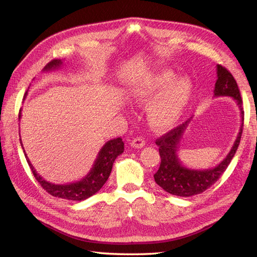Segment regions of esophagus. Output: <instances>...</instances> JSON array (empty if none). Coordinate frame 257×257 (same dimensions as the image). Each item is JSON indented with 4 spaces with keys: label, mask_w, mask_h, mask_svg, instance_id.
I'll return each mask as SVG.
<instances>
[{
    "label": "esophagus",
    "mask_w": 257,
    "mask_h": 257,
    "mask_svg": "<svg viewBox=\"0 0 257 257\" xmlns=\"http://www.w3.org/2000/svg\"><path fill=\"white\" fill-rule=\"evenodd\" d=\"M145 145H146V142L143 137H136L131 142V146L135 148V149H141V148H143Z\"/></svg>",
    "instance_id": "esophagus-1"
}]
</instances>
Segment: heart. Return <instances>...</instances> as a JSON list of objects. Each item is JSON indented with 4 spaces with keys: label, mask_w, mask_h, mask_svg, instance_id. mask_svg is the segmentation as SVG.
Returning a JSON list of instances; mask_svg holds the SVG:
<instances>
[{
    "label": "heart",
    "mask_w": 257,
    "mask_h": 257,
    "mask_svg": "<svg viewBox=\"0 0 257 257\" xmlns=\"http://www.w3.org/2000/svg\"><path fill=\"white\" fill-rule=\"evenodd\" d=\"M172 69H162L133 90L136 103L148 105V119L159 131L177 125L188 108L193 94V83L188 77L177 78Z\"/></svg>",
    "instance_id": "obj_1"
}]
</instances>
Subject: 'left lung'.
<instances>
[{"label":"left lung","mask_w":257,"mask_h":257,"mask_svg":"<svg viewBox=\"0 0 257 257\" xmlns=\"http://www.w3.org/2000/svg\"><path fill=\"white\" fill-rule=\"evenodd\" d=\"M217 79L214 85V96H228L234 98L240 110L241 126L236 141L230 151L219 165L209 169H192L185 167L178 158V149L185 130L188 128L191 119L170 130L165 135L158 138L157 146L161 157L160 168L154 175V180L161 188L176 196L190 197L203 193L214 184L226 170L230 161L238 149L243 128L242 99H241L238 84L232 75L222 65H216Z\"/></svg>","instance_id":"obj_1"}]
</instances>
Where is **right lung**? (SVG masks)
<instances>
[{"mask_svg": "<svg viewBox=\"0 0 257 257\" xmlns=\"http://www.w3.org/2000/svg\"><path fill=\"white\" fill-rule=\"evenodd\" d=\"M63 62L62 60H52L51 62L44 67L43 71H53V69H58ZM27 93L25 94V97L27 96ZM21 118V109L19 111V119ZM20 144L23 149V146L20 139ZM124 151V143L122 142V139L120 137L111 139V141L107 142L100 151L98 152L97 158L93 164V167L91 168L90 173L85 176L83 179H81L80 181L73 182V183H68V184H53L51 182L46 181L45 179H43L40 175L36 173V170L34 169L33 165L31 164V162L29 158L27 157L26 151L23 149V152H25V157L27 159L28 164L32 170V173L35 177L36 180L40 182L41 186L46 190V192H48L50 195L54 197H59V198H63V199H68V200H84L92 195H94L95 193H97L102 186L106 183L107 179L109 178V175L111 173L112 165L114 160L119 157L121 153Z\"/></svg>", "mask_w": 257, "mask_h": 257, "instance_id": "1", "label": "right lung"}]
</instances>
